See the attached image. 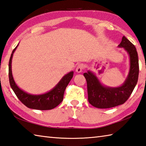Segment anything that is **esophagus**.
Masks as SVG:
<instances>
[{
	"mask_svg": "<svg viewBox=\"0 0 146 146\" xmlns=\"http://www.w3.org/2000/svg\"><path fill=\"white\" fill-rule=\"evenodd\" d=\"M84 69V65L83 64H80L77 66V67L76 68V71L77 73H81Z\"/></svg>",
	"mask_w": 146,
	"mask_h": 146,
	"instance_id": "1",
	"label": "esophagus"
}]
</instances>
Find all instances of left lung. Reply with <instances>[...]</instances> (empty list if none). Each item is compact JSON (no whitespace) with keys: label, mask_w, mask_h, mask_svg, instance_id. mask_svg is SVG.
<instances>
[{"label":"left lung","mask_w":146,"mask_h":146,"mask_svg":"<svg viewBox=\"0 0 146 146\" xmlns=\"http://www.w3.org/2000/svg\"><path fill=\"white\" fill-rule=\"evenodd\" d=\"M123 47L130 57V70L126 80L120 87H109L102 85L92 72L84 75L87 80L88 101L93 106L106 109L124 104L129 98L138 81L139 66L136 48L125 36L118 45Z\"/></svg>","instance_id":"8db88e82"}]
</instances>
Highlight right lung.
<instances>
[{"label": "right lung", "instance_id": "add662e5", "mask_svg": "<svg viewBox=\"0 0 146 146\" xmlns=\"http://www.w3.org/2000/svg\"><path fill=\"white\" fill-rule=\"evenodd\" d=\"M18 45L13 50L9 62V84L14 92L19 101L26 106L30 109L38 110H50L61 103L63 100L64 93L67 85L71 81L73 76V71L68 73L61 78V80L54 87L52 90L44 94L40 95H32L28 94L19 88L14 80L11 69L12 58L14 51Z\"/></svg>", "mask_w": 146, "mask_h": 146}]
</instances>
